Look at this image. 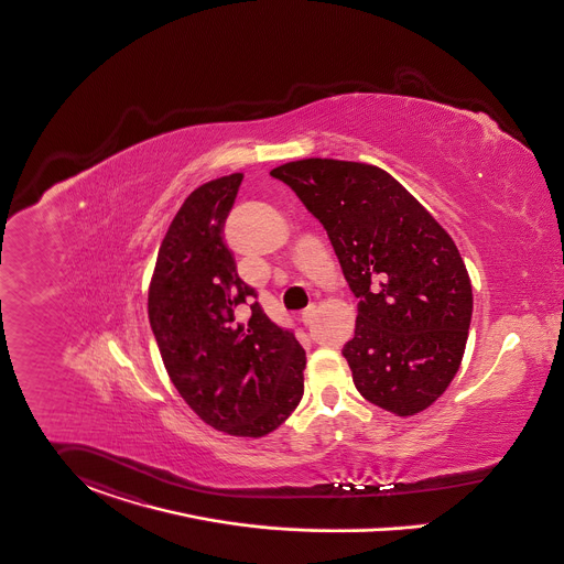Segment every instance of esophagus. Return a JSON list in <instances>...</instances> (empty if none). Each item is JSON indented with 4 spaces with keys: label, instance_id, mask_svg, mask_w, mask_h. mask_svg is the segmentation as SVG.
Instances as JSON below:
<instances>
[{
    "label": "esophagus",
    "instance_id": "obj_1",
    "mask_svg": "<svg viewBox=\"0 0 564 564\" xmlns=\"http://www.w3.org/2000/svg\"><path fill=\"white\" fill-rule=\"evenodd\" d=\"M314 314H316V305L305 307V310L301 312V321H303V325H310V323H312V318H314Z\"/></svg>",
    "mask_w": 564,
    "mask_h": 564
}]
</instances>
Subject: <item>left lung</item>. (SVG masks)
Masks as SVG:
<instances>
[{
  "instance_id": "1",
  "label": "left lung",
  "mask_w": 564,
  "mask_h": 564,
  "mask_svg": "<svg viewBox=\"0 0 564 564\" xmlns=\"http://www.w3.org/2000/svg\"><path fill=\"white\" fill-rule=\"evenodd\" d=\"M325 226L359 300L355 338L341 348L357 391L411 416L457 375L473 316V286L449 232L387 171L305 158L271 171Z\"/></svg>"
}]
</instances>
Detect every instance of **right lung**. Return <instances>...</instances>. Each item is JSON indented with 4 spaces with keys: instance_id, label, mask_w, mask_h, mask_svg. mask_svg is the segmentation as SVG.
<instances>
[{
    "instance_id": "add662e5",
    "label": "right lung",
    "mask_w": 564,
    "mask_h": 564,
    "mask_svg": "<svg viewBox=\"0 0 564 564\" xmlns=\"http://www.w3.org/2000/svg\"><path fill=\"white\" fill-rule=\"evenodd\" d=\"M243 175L194 189L169 226L153 267L148 314L164 368L189 409L230 436L261 438L303 395L305 350L267 318L237 275L225 220ZM251 305L243 324L236 312Z\"/></svg>"
}]
</instances>
